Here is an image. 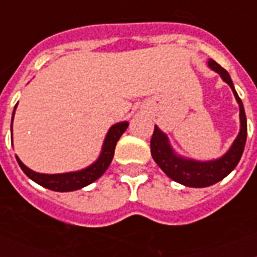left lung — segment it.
Here are the masks:
<instances>
[{
	"instance_id": "left-lung-1",
	"label": "left lung",
	"mask_w": 257,
	"mask_h": 257,
	"mask_svg": "<svg viewBox=\"0 0 257 257\" xmlns=\"http://www.w3.org/2000/svg\"><path fill=\"white\" fill-rule=\"evenodd\" d=\"M208 65L211 69L221 76L224 81L231 86L232 92L235 94L236 100L239 102L240 108V133L233 141L231 149L228 151L223 157H220L219 160L201 161L187 160L183 157L175 155L172 151L171 145L168 143V139L160 129L155 126L152 139H151V153H152L153 160L156 161V164L160 167L164 173L172 180H175L176 183H180L185 187L192 188H204L213 185L220 180H223L225 176H228L236 165L239 164L241 155L244 152L245 141H247V117L244 112L243 102L237 96L232 80L229 74L224 68L217 64L213 60L208 61Z\"/></svg>"
}]
</instances>
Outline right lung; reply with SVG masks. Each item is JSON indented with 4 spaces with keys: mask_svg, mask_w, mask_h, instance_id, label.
<instances>
[{
    "mask_svg": "<svg viewBox=\"0 0 257 257\" xmlns=\"http://www.w3.org/2000/svg\"><path fill=\"white\" fill-rule=\"evenodd\" d=\"M12 122H13V120H12ZM128 125L129 124L126 121L113 125L112 128L109 129L106 137H105L102 151H101L98 160L90 167H88V168L82 169V171L61 173V175H44V173L33 172L32 169L25 167L17 156H16V159H17L18 165L21 167L24 173L29 179L33 180L34 183L40 184L41 187H45L56 192H70L76 191V189H81V188L86 187L89 184H92L93 181H96L108 169V167L112 163L113 156H114V148H116L117 141L121 137V135L126 131ZM10 129H12V126H10Z\"/></svg>",
    "mask_w": 257,
    "mask_h": 257,
    "instance_id": "1",
    "label": "right lung"
}]
</instances>
